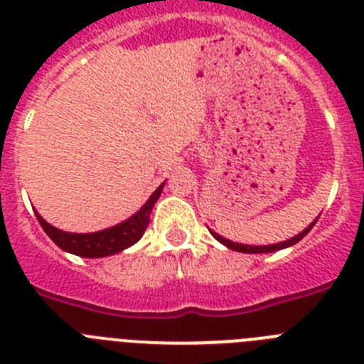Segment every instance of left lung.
<instances>
[{
	"mask_svg": "<svg viewBox=\"0 0 364 364\" xmlns=\"http://www.w3.org/2000/svg\"><path fill=\"white\" fill-rule=\"evenodd\" d=\"M319 218V217H317ZM317 218H315L314 222H311L310 226L306 228V230H302L301 233L295 235V237H291V239L284 240V242H279V244H269V246H247V244H239V242H231V240L224 239V237H220L218 233H215V231H211V235H213L215 239L218 240V242H222L224 246H228L230 250H235V252H242V253H272V252H279V250H284V247H290L294 246V244H297L299 240L304 239L306 237L308 231L311 230V228L315 226V222H317Z\"/></svg>",
	"mask_w": 364,
	"mask_h": 364,
	"instance_id": "left-lung-1",
	"label": "left lung"
}]
</instances>
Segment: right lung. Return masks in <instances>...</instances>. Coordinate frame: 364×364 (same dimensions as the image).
Returning a JSON list of instances; mask_svg holds the SVG:
<instances>
[{"label": "right lung", "instance_id": "add662e5", "mask_svg": "<svg viewBox=\"0 0 364 364\" xmlns=\"http://www.w3.org/2000/svg\"><path fill=\"white\" fill-rule=\"evenodd\" d=\"M162 188L164 184L154 189L149 200L133 217L120 222L117 226L96 231V233H67V231L50 226L49 222H45L43 217H40L38 213L36 217L41 228L45 230V233L49 235L50 239L54 240V244L62 247L63 252L74 253V255L78 257H87V259H100V257L120 253L122 250L133 246V244H136L138 240L142 239L144 231L149 226L151 210H153L154 202L159 200Z\"/></svg>", "mask_w": 364, "mask_h": 364}]
</instances>
